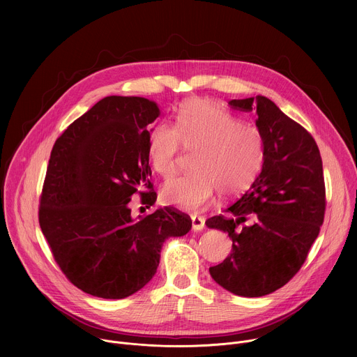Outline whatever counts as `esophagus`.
Wrapping results in <instances>:
<instances>
[{"instance_id":"obj_1","label":"esophagus","mask_w":357,"mask_h":357,"mask_svg":"<svg viewBox=\"0 0 357 357\" xmlns=\"http://www.w3.org/2000/svg\"><path fill=\"white\" fill-rule=\"evenodd\" d=\"M192 229L195 231H200L205 229V219L200 216H192Z\"/></svg>"}]
</instances>
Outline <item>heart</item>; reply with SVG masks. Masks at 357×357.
<instances>
[{
  "label": "heart",
  "mask_w": 357,
  "mask_h": 357,
  "mask_svg": "<svg viewBox=\"0 0 357 357\" xmlns=\"http://www.w3.org/2000/svg\"><path fill=\"white\" fill-rule=\"evenodd\" d=\"M182 146L197 151L193 174L174 178L161 189L165 205L196 213L216 192L236 196L257 179L264 164V138L252 124L240 123L209 100H190L176 114L175 127L160 123L151 130L148 158L164 178L175 174Z\"/></svg>",
  "instance_id": "heart-1"
}]
</instances>
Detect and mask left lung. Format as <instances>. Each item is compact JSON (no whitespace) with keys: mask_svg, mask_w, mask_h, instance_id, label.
<instances>
[{"mask_svg":"<svg viewBox=\"0 0 357 357\" xmlns=\"http://www.w3.org/2000/svg\"><path fill=\"white\" fill-rule=\"evenodd\" d=\"M254 112L264 138V164L250 189L206 226L229 234L230 256L209 268L240 296H263L284 287L307 260L325 216V182L312 135L264 96L230 100Z\"/></svg>","mask_w":357,"mask_h":357,"instance_id":"obj_1","label":"left lung"}]
</instances>
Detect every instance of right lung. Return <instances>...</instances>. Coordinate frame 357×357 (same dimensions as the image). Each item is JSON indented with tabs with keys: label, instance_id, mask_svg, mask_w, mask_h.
<instances>
[{
	"label": "right lung",
	"instance_id": "right-lung-1",
	"mask_svg": "<svg viewBox=\"0 0 357 357\" xmlns=\"http://www.w3.org/2000/svg\"><path fill=\"white\" fill-rule=\"evenodd\" d=\"M155 101L109 96L56 139L40 195L39 225L55 261L86 294L132 295L155 275L162 244L185 236L192 220L172 208L131 216L138 189L146 208L157 200L149 181V126Z\"/></svg>",
	"mask_w": 357,
	"mask_h": 357
}]
</instances>
